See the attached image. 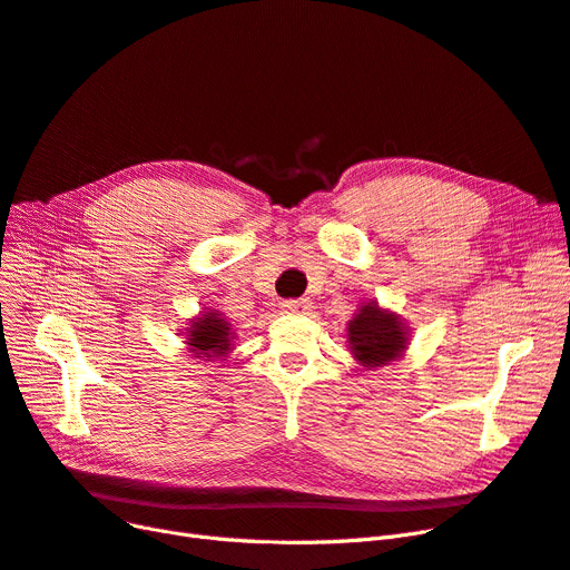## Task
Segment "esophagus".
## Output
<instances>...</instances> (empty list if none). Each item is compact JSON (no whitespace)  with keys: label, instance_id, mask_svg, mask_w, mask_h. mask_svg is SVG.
Listing matches in <instances>:
<instances>
[{"label":"esophagus","instance_id":"obj_1","mask_svg":"<svg viewBox=\"0 0 570 570\" xmlns=\"http://www.w3.org/2000/svg\"><path fill=\"white\" fill-rule=\"evenodd\" d=\"M282 309L288 312V314H305V312L312 309V303L307 298H303V301H284Z\"/></svg>","mask_w":570,"mask_h":570}]
</instances>
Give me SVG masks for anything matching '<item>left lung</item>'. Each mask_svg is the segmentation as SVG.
Here are the masks:
<instances>
[{"mask_svg": "<svg viewBox=\"0 0 570 570\" xmlns=\"http://www.w3.org/2000/svg\"><path fill=\"white\" fill-rule=\"evenodd\" d=\"M347 345L356 364L366 371L390 366L406 354L411 326L402 314L377 305V301H366L347 322Z\"/></svg>", "mask_w": 570, "mask_h": 570, "instance_id": "left-lung-1", "label": "left lung"}]
</instances>
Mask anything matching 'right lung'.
<instances>
[{"label": "right lung", "mask_w": 570, "mask_h": 570, "mask_svg": "<svg viewBox=\"0 0 570 570\" xmlns=\"http://www.w3.org/2000/svg\"><path fill=\"white\" fill-rule=\"evenodd\" d=\"M183 338L189 356L208 364L223 360V356L235 350L237 333L225 320L223 312L204 307L197 317L187 322V326L183 328Z\"/></svg>", "instance_id": "right-lung-1"}]
</instances>
